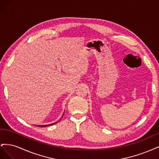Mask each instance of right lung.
Returning a JSON list of instances; mask_svg holds the SVG:
<instances>
[{
    "instance_id": "1",
    "label": "right lung",
    "mask_w": 159,
    "mask_h": 159,
    "mask_svg": "<svg viewBox=\"0 0 159 159\" xmlns=\"http://www.w3.org/2000/svg\"><path fill=\"white\" fill-rule=\"evenodd\" d=\"M64 113H63V115H62L61 118L63 117V116H64ZM61 119H60V120H61ZM58 123V121L55 122V123H52V124H49V125H36V126H38V127H48V126H50V125H54V124H56V123Z\"/></svg>"
}]
</instances>
